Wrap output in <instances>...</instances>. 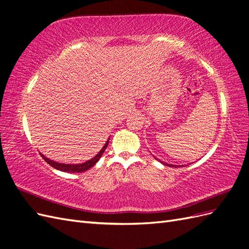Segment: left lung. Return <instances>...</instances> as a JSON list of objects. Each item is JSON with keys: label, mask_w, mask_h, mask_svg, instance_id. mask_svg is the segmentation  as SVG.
<instances>
[{"label": "left lung", "mask_w": 249, "mask_h": 249, "mask_svg": "<svg viewBox=\"0 0 249 249\" xmlns=\"http://www.w3.org/2000/svg\"><path fill=\"white\" fill-rule=\"evenodd\" d=\"M156 159H157V158H156ZM162 164H164V165H169V164H165L164 162H162V161H160ZM169 166H173V165H169Z\"/></svg>", "instance_id": "1"}]
</instances>
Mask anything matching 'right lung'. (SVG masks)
Segmentation results:
<instances>
[{
    "instance_id": "1",
    "label": "right lung",
    "mask_w": 249,
    "mask_h": 249,
    "mask_svg": "<svg viewBox=\"0 0 249 249\" xmlns=\"http://www.w3.org/2000/svg\"><path fill=\"white\" fill-rule=\"evenodd\" d=\"M108 143H109V140L106 142V144L104 145V147L101 149V152L97 154L93 159L89 160L85 163H82V164H76V165H71V164H61V163H57V162H54V161H51L50 159H48V158L44 157L43 155H41V157L43 158V160L46 161L48 164H50L52 167H54L55 169L57 170H61V171H65V172H72V173H76V172H84L86 170H88L89 168H91L93 165L100 160V158L102 157V155L104 154L105 149L107 148L108 146Z\"/></svg>"
}]
</instances>
